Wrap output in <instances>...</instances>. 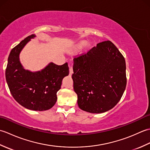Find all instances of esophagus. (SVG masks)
Segmentation results:
<instances>
[{"label":"esophagus","instance_id":"esophagus-1","mask_svg":"<svg viewBox=\"0 0 150 150\" xmlns=\"http://www.w3.org/2000/svg\"><path fill=\"white\" fill-rule=\"evenodd\" d=\"M73 73V71L72 67H71V66H69V75H72Z\"/></svg>","mask_w":150,"mask_h":150}]
</instances>
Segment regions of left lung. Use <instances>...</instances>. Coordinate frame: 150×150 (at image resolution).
Segmentation results:
<instances>
[{
    "mask_svg": "<svg viewBox=\"0 0 150 150\" xmlns=\"http://www.w3.org/2000/svg\"><path fill=\"white\" fill-rule=\"evenodd\" d=\"M73 89L82 110L101 113L115 106L126 86V62L110 40L73 59Z\"/></svg>",
    "mask_w": 150,
    "mask_h": 150,
    "instance_id": "obj_1",
    "label": "left lung"
}]
</instances>
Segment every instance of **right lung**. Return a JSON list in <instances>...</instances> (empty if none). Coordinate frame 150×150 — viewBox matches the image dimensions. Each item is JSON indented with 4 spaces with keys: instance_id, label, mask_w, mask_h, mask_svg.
Returning <instances> with one entry per match:
<instances>
[{
    "instance_id": "obj_1",
    "label": "right lung",
    "mask_w": 150,
    "mask_h": 150,
    "mask_svg": "<svg viewBox=\"0 0 150 150\" xmlns=\"http://www.w3.org/2000/svg\"><path fill=\"white\" fill-rule=\"evenodd\" d=\"M35 37L31 35L11 50L6 79L12 96L18 104L28 110L45 111L56 103L57 92L61 87L63 78L69 75V67L67 62L61 66L50 62L40 71L25 69L19 56L26 44Z\"/></svg>"
}]
</instances>
